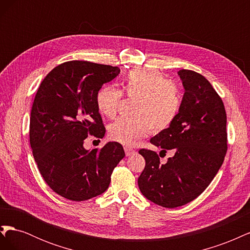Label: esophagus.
Masks as SVG:
<instances>
[{
  "label": "esophagus",
  "instance_id": "esophagus-1",
  "mask_svg": "<svg viewBox=\"0 0 250 250\" xmlns=\"http://www.w3.org/2000/svg\"><path fill=\"white\" fill-rule=\"evenodd\" d=\"M124 150H125V154H126L127 156H130V155L134 154V152H135V151H134L133 149H130V148H127V147H125V148H124Z\"/></svg>",
  "mask_w": 250,
  "mask_h": 250
}]
</instances>
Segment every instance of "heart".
Here are the masks:
<instances>
[{
    "instance_id": "obj_1",
    "label": "heart",
    "mask_w": 250,
    "mask_h": 250,
    "mask_svg": "<svg viewBox=\"0 0 250 250\" xmlns=\"http://www.w3.org/2000/svg\"><path fill=\"white\" fill-rule=\"evenodd\" d=\"M122 93L131 99L132 117L117 119L108 126L111 141L132 146L151 131H163L176 119L181 96L178 86L161 73L149 69H135L122 80ZM122 93L111 85H105L96 96V105L102 116L113 118L122 99Z\"/></svg>"
}]
</instances>
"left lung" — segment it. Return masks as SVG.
<instances>
[{"mask_svg":"<svg viewBox=\"0 0 250 250\" xmlns=\"http://www.w3.org/2000/svg\"><path fill=\"white\" fill-rule=\"evenodd\" d=\"M185 94L174 122L150 140L175 154L162 165L154 151L141 149L146 161L138 179L145 197L164 208L191 202L206 190L223 164L228 151L226 112L222 99L202 75L178 71Z\"/></svg>","mask_w":250,"mask_h":250,"instance_id":"8db88e82","label":"left lung"}]
</instances>
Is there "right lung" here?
I'll list each match as a JSON object with an SVG mask.
<instances>
[{"label": "right lung", "mask_w": 250, "mask_h": 250, "mask_svg": "<svg viewBox=\"0 0 250 250\" xmlns=\"http://www.w3.org/2000/svg\"><path fill=\"white\" fill-rule=\"evenodd\" d=\"M119 74L118 66L73 60L54 67L35 95L30 116L32 153L44 181L66 199L84 201L104 193L125 156L117 142L100 150L83 146L88 134L104 137L96 96Z\"/></svg>", "instance_id": "obj_1"}]
</instances>
